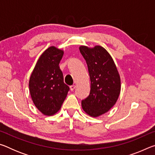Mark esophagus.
I'll return each instance as SVG.
<instances>
[{"mask_svg":"<svg viewBox=\"0 0 155 155\" xmlns=\"http://www.w3.org/2000/svg\"><path fill=\"white\" fill-rule=\"evenodd\" d=\"M70 90H71V91H73V90H74V89L76 88V85H72L70 86Z\"/></svg>","mask_w":155,"mask_h":155,"instance_id":"obj_1","label":"esophagus"}]
</instances>
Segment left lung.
Here are the masks:
<instances>
[{
  "label": "left lung",
  "instance_id": "8db88e82",
  "mask_svg": "<svg viewBox=\"0 0 155 155\" xmlns=\"http://www.w3.org/2000/svg\"><path fill=\"white\" fill-rule=\"evenodd\" d=\"M87 63L91 81L90 95L81 102L83 111L96 117L109 111L116 103L121 90V81L111 56L101 46H81Z\"/></svg>",
  "mask_w": 155,
  "mask_h": 155
}]
</instances>
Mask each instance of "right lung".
I'll return each instance as SVG.
<instances>
[{
  "mask_svg": "<svg viewBox=\"0 0 155 155\" xmlns=\"http://www.w3.org/2000/svg\"><path fill=\"white\" fill-rule=\"evenodd\" d=\"M63 55V50L49 47L41 54L30 77L31 98L36 108L45 115L51 116L59 111L70 90L59 66Z\"/></svg>",
  "mask_w": 155,
  "mask_h": 155,
  "instance_id": "1",
  "label": "right lung"
}]
</instances>
